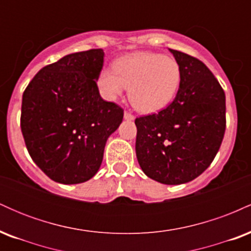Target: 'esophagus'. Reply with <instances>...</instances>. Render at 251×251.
Wrapping results in <instances>:
<instances>
[{
  "instance_id": "esophagus-1",
  "label": "esophagus",
  "mask_w": 251,
  "mask_h": 251,
  "mask_svg": "<svg viewBox=\"0 0 251 251\" xmlns=\"http://www.w3.org/2000/svg\"><path fill=\"white\" fill-rule=\"evenodd\" d=\"M124 119H125V120H133L134 119V116L131 113V112L126 111L125 113H124Z\"/></svg>"
}]
</instances>
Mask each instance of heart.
<instances>
[{
  "label": "heart",
  "mask_w": 251,
  "mask_h": 251,
  "mask_svg": "<svg viewBox=\"0 0 251 251\" xmlns=\"http://www.w3.org/2000/svg\"><path fill=\"white\" fill-rule=\"evenodd\" d=\"M181 70L171 56L139 51L120 57L113 68L99 73L97 85L101 96L114 100L129 88L131 103L142 113H155L172 102L179 89Z\"/></svg>",
  "instance_id": "1"
}]
</instances>
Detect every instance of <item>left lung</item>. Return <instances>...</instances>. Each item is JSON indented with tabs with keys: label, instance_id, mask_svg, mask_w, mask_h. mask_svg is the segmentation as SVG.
Masks as SVG:
<instances>
[{
	"label": "left lung",
	"instance_id": "left-lung-1",
	"mask_svg": "<svg viewBox=\"0 0 251 251\" xmlns=\"http://www.w3.org/2000/svg\"><path fill=\"white\" fill-rule=\"evenodd\" d=\"M170 51L180 66L179 89L168 107L135 119V153L148 177L178 185L203 174L217 154L226 132V94L203 62Z\"/></svg>",
	"mask_w": 251,
	"mask_h": 251
}]
</instances>
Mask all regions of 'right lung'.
Returning a JSON list of instances; mask_svg holds the SVG:
<instances>
[{
  "label": "right lung",
  "mask_w": 251,
  "mask_h": 251,
  "mask_svg": "<svg viewBox=\"0 0 251 251\" xmlns=\"http://www.w3.org/2000/svg\"><path fill=\"white\" fill-rule=\"evenodd\" d=\"M103 50L68 54L43 67L25 89L21 131L31 159L50 179L79 184L101 165L124 109L100 97Z\"/></svg>",
  "instance_id": "add662e5"
}]
</instances>
